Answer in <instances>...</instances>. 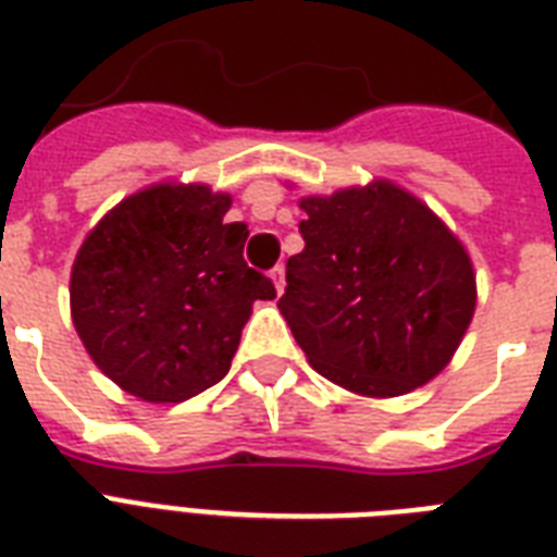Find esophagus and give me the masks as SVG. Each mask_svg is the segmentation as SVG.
I'll list each match as a JSON object with an SVG mask.
<instances>
[{
  "instance_id": "34e87169",
  "label": "esophagus",
  "mask_w": 557,
  "mask_h": 557,
  "mask_svg": "<svg viewBox=\"0 0 557 557\" xmlns=\"http://www.w3.org/2000/svg\"><path fill=\"white\" fill-rule=\"evenodd\" d=\"M271 283L277 288V295H283V288H286V269H283V265H274V269H271Z\"/></svg>"
}]
</instances>
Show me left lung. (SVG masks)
<instances>
[{
    "label": "left lung",
    "mask_w": 557,
    "mask_h": 557,
    "mask_svg": "<svg viewBox=\"0 0 557 557\" xmlns=\"http://www.w3.org/2000/svg\"><path fill=\"white\" fill-rule=\"evenodd\" d=\"M306 248L286 262L280 314L314 370L372 398L448 367L474 318V269L413 193L372 182L300 199Z\"/></svg>",
    "instance_id": "1"
}]
</instances>
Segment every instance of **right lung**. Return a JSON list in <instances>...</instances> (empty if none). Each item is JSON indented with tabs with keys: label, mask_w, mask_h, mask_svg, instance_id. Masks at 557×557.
<instances>
[{
	"label": "right lung",
	"mask_w": 557,
	"mask_h": 557,
	"mask_svg": "<svg viewBox=\"0 0 557 557\" xmlns=\"http://www.w3.org/2000/svg\"><path fill=\"white\" fill-rule=\"evenodd\" d=\"M227 193L152 185L109 210L72 265V321L91 361L126 393L168 405L231 370L253 300L274 283L243 260L248 227Z\"/></svg>",
	"instance_id": "1"
}]
</instances>
